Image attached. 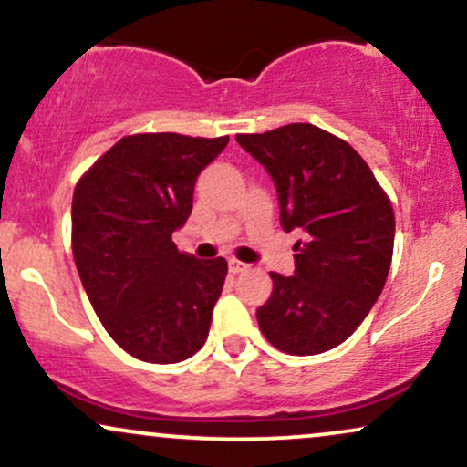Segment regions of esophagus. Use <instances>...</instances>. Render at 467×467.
<instances>
[{"instance_id":"1","label":"esophagus","mask_w":467,"mask_h":467,"mask_svg":"<svg viewBox=\"0 0 467 467\" xmlns=\"http://www.w3.org/2000/svg\"><path fill=\"white\" fill-rule=\"evenodd\" d=\"M228 269H230V274H241V272H245V269H248V265H245V263L237 261V258H230Z\"/></svg>"}]
</instances>
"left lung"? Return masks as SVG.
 <instances>
[{"label": "left lung", "instance_id": "1", "mask_svg": "<svg viewBox=\"0 0 467 467\" xmlns=\"http://www.w3.org/2000/svg\"><path fill=\"white\" fill-rule=\"evenodd\" d=\"M237 141L269 171L285 230L302 228L296 274H269L258 328L280 352L319 355L358 328L379 300L394 254L389 195L357 150L313 126L289 123Z\"/></svg>", "mask_w": 467, "mask_h": 467}]
</instances>
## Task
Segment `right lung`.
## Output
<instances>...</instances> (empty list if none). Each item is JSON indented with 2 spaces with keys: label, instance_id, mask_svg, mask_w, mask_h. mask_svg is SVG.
Segmentation results:
<instances>
[{
  "label": "right lung",
  "instance_id": "obj_1",
  "mask_svg": "<svg viewBox=\"0 0 467 467\" xmlns=\"http://www.w3.org/2000/svg\"><path fill=\"white\" fill-rule=\"evenodd\" d=\"M226 143L128 134L73 191L71 250L82 287L106 333L139 361H184L209 337L228 263L180 252L171 234L191 215L195 178Z\"/></svg>",
  "mask_w": 467,
  "mask_h": 467
}]
</instances>
